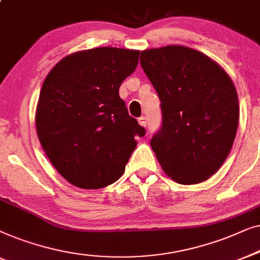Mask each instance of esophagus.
<instances>
[{
	"label": "esophagus",
	"instance_id": "obj_1",
	"mask_svg": "<svg viewBox=\"0 0 260 260\" xmlns=\"http://www.w3.org/2000/svg\"><path fill=\"white\" fill-rule=\"evenodd\" d=\"M138 122H139V125L142 127H146V125H147V120H146L145 116H140V118L138 119Z\"/></svg>",
	"mask_w": 260,
	"mask_h": 260
}]
</instances>
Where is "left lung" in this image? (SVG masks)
Wrapping results in <instances>:
<instances>
[{"label": "left lung", "instance_id": "1", "mask_svg": "<svg viewBox=\"0 0 260 260\" xmlns=\"http://www.w3.org/2000/svg\"><path fill=\"white\" fill-rule=\"evenodd\" d=\"M140 63L161 101L162 125L151 140L165 173L199 184L228 158L239 121L232 80L217 62L188 47L141 52Z\"/></svg>", "mask_w": 260, "mask_h": 260}]
</instances>
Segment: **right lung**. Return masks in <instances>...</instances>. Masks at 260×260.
Segmentation results:
<instances>
[{
	"instance_id": "add662e5",
	"label": "right lung",
	"mask_w": 260,
	"mask_h": 260,
	"mask_svg": "<svg viewBox=\"0 0 260 260\" xmlns=\"http://www.w3.org/2000/svg\"><path fill=\"white\" fill-rule=\"evenodd\" d=\"M139 50L101 47L66 56L43 82L35 123L43 151L68 182L96 189L125 172L145 128L128 114L119 88Z\"/></svg>"
}]
</instances>
